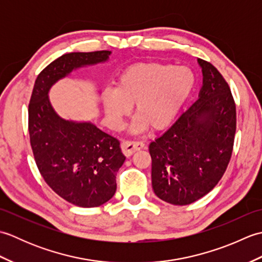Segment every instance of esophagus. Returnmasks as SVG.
I'll use <instances>...</instances> for the list:
<instances>
[{"mask_svg":"<svg viewBox=\"0 0 262 262\" xmlns=\"http://www.w3.org/2000/svg\"><path fill=\"white\" fill-rule=\"evenodd\" d=\"M121 151L126 157H129V155L134 154L135 152L140 151V149L145 147L144 143L141 141H124L121 143Z\"/></svg>","mask_w":262,"mask_h":262,"instance_id":"1","label":"esophagus"}]
</instances>
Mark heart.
<instances>
[{"mask_svg": "<svg viewBox=\"0 0 262 262\" xmlns=\"http://www.w3.org/2000/svg\"><path fill=\"white\" fill-rule=\"evenodd\" d=\"M194 76L188 68L161 63L137 64L127 69L116 90L103 94V108L110 124L118 128L135 104V129L148 125L161 129L174 119L190 94Z\"/></svg>", "mask_w": 262, "mask_h": 262, "instance_id": "heart-1", "label": "heart"}]
</instances>
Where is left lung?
<instances>
[{
  "label": "left lung",
  "instance_id": "obj_1",
  "mask_svg": "<svg viewBox=\"0 0 262 262\" xmlns=\"http://www.w3.org/2000/svg\"><path fill=\"white\" fill-rule=\"evenodd\" d=\"M203 71L199 98L163 135L149 144L152 187L172 205L185 206L207 194L225 173L236 130L231 89L214 65Z\"/></svg>",
  "mask_w": 262,
  "mask_h": 262
}]
</instances>
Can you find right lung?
<instances>
[{
    "label": "right lung",
    "mask_w": 262,
    "mask_h": 262,
    "mask_svg": "<svg viewBox=\"0 0 262 262\" xmlns=\"http://www.w3.org/2000/svg\"><path fill=\"white\" fill-rule=\"evenodd\" d=\"M110 54L69 53L55 59L37 76L28 109L32 153L43 180L66 202L85 208L113 198L116 174L126 158L119 141L96 125L60 118L48 92L73 70L103 63Z\"/></svg>",
    "instance_id": "add662e5"
}]
</instances>
